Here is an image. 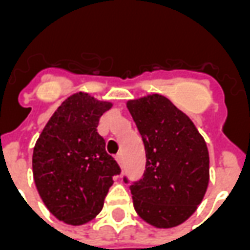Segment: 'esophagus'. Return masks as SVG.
I'll use <instances>...</instances> for the list:
<instances>
[{"mask_svg":"<svg viewBox=\"0 0 250 250\" xmlns=\"http://www.w3.org/2000/svg\"><path fill=\"white\" fill-rule=\"evenodd\" d=\"M116 162H118V165H119L120 167H123V163H125V158H123V154H122V152L116 155Z\"/></svg>","mask_w":250,"mask_h":250,"instance_id":"esophagus-1","label":"esophagus"}]
</instances>
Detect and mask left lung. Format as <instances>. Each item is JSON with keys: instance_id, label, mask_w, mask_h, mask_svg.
I'll return each mask as SVG.
<instances>
[{"instance_id": "1", "label": "left lung", "mask_w": 250, "mask_h": 250, "mask_svg": "<svg viewBox=\"0 0 250 250\" xmlns=\"http://www.w3.org/2000/svg\"><path fill=\"white\" fill-rule=\"evenodd\" d=\"M127 108L146 150L143 178L130 186L135 211L159 229L181 225L209 185L206 142L188 115L159 93L128 100Z\"/></svg>"}]
</instances>
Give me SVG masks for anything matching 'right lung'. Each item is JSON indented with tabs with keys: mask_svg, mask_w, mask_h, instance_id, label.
Instances as JSON below:
<instances>
[{
	"mask_svg": "<svg viewBox=\"0 0 250 250\" xmlns=\"http://www.w3.org/2000/svg\"><path fill=\"white\" fill-rule=\"evenodd\" d=\"M112 103L77 92L65 99L44 127L33 148L32 167L42 202L57 220L83 225L103 209L120 174L96 127Z\"/></svg>",
	"mask_w": 250,
	"mask_h": 250,
	"instance_id": "1",
	"label": "right lung"
}]
</instances>
